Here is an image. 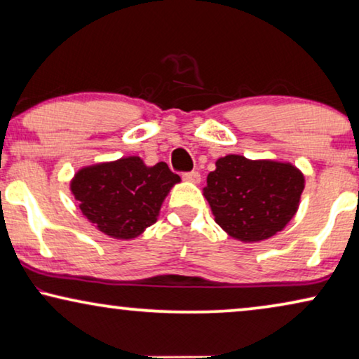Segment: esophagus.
Wrapping results in <instances>:
<instances>
[{
    "label": "esophagus",
    "mask_w": 359,
    "mask_h": 359,
    "mask_svg": "<svg viewBox=\"0 0 359 359\" xmlns=\"http://www.w3.org/2000/svg\"><path fill=\"white\" fill-rule=\"evenodd\" d=\"M183 180L188 181V183L198 184V183H201V175L198 173V171H188V173L183 175Z\"/></svg>",
    "instance_id": "1"
}]
</instances>
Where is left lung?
Returning <instances> with one entry per match:
<instances>
[{
  "label": "left lung",
  "instance_id": "1",
  "mask_svg": "<svg viewBox=\"0 0 359 359\" xmlns=\"http://www.w3.org/2000/svg\"><path fill=\"white\" fill-rule=\"evenodd\" d=\"M306 186L302 171L278 160L225 155L208 175L204 198L220 227L245 243L262 242L296 215Z\"/></svg>",
  "mask_w": 359,
  "mask_h": 359
}]
</instances>
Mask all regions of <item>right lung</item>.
Masks as SVG:
<instances>
[{"label":"right lung","instance_id":"right-lung-1","mask_svg":"<svg viewBox=\"0 0 359 359\" xmlns=\"http://www.w3.org/2000/svg\"><path fill=\"white\" fill-rule=\"evenodd\" d=\"M180 181L165 161L147 166L140 156H124L83 166L70 189L83 215L100 232L132 240L156 222L165 198Z\"/></svg>","mask_w":359,"mask_h":359}]
</instances>
